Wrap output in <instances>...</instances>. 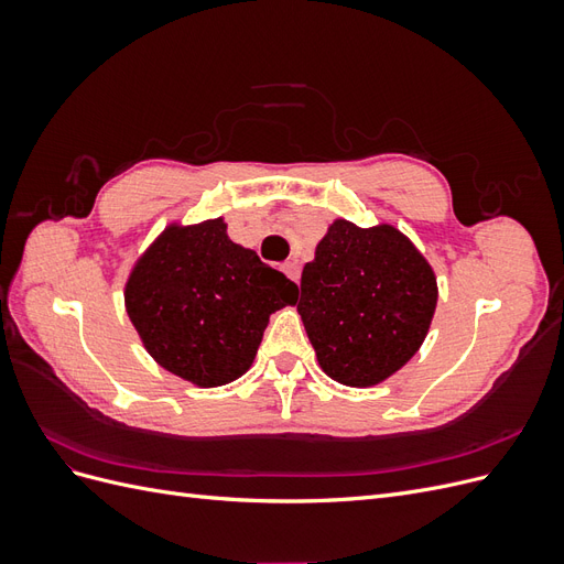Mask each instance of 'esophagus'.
<instances>
[{
    "instance_id": "1",
    "label": "esophagus",
    "mask_w": 564,
    "mask_h": 564,
    "mask_svg": "<svg viewBox=\"0 0 564 564\" xmlns=\"http://www.w3.org/2000/svg\"><path fill=\"white\" fill-rule=\"evenodd\" d=\"M282 270H284V275H286V278H292L294 282H299V278H301V268H299V263H296V261H286V263L282 265Z\"/></svg>"
}]
</instances>
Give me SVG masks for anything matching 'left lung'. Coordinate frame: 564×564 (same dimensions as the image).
<instances>
[{
    "label": "left lung",
    "instance_id": "8db88e82",
    "mask_svg": "<svg viewBox=\"0 0 564 564\" xmlns=\"http://www.w3.org/2000/svg\"><path fill=\"white\" fill-rule=\"evenodd\" d=\"M435 303V272L398 228L338 218L303 268L296 308L324 373L367 388L412 360Z\"/></svg>",
    "mask_w": 564,
    "mask_h": 564
}]
</instances>
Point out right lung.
<instances>
[{"label": "right lung", "mask_w": 564, "mask_h": 564, "mask_svg": "<svg viewBox=\"0 0 564 564\" xmlns=\"http://www.w3.org/2000/svg\"><path fill=\"white\" fill-rule=\"evenodd\" d=\"M299 286L235 245L224 218L169 226L127 282V313L143 346L176 377L224 386L251 367L270 315Z\"/></svg>", "instance_id": "obj_1"}]
</instances>
